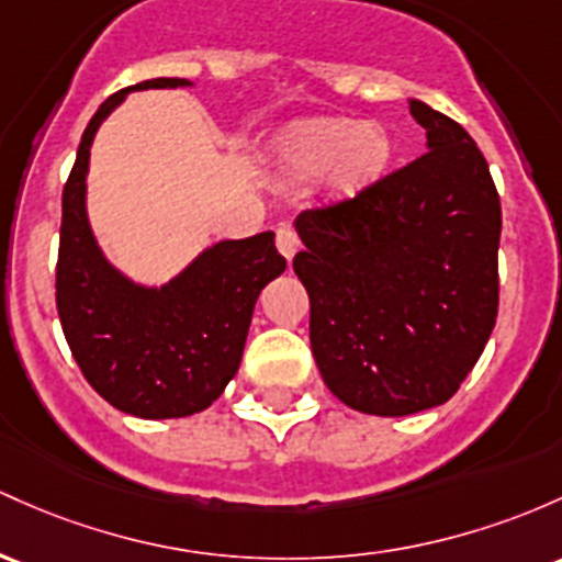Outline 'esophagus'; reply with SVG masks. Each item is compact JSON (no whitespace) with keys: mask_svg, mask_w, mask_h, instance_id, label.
<instances>
[{"mask_svg":"<svg viewBox=\"0 0 562 562\" xmlns=\"http://www.w3.org/2000/svg\"><path fill=\"white\" fill-rule=\"evenodd\" d=\"M277 248H280L282 256H285L288 261H291V258L295 256V250L301 248L299 234H295L291 226H280V229H277Z\"/></svg>","mask_w":562,"mask_h":562,"instance_id":"esophagus-1","label":"esophagus"}]
</instances>
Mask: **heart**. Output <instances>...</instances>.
<instances>
[{"label": "heart", "instance_id": "heart-1", "mask_svg": "<svg viewBox=\"0 0 562 562\" xmlns=\"http://www.w3.org/2000/svg\"><path fill=\"white\" fill-rule=\"evenodd\" d=\"M390 154V135L379 125L333 120L295 133L285 144L282 162L295 176H319L338 168V181L344 187H357L379 176Z\"/></svg>", "mask_w": 562, "mask_h": 562}]
</instances>
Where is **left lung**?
Segmentation results:
<instances>
[{"mask_svg":"<svg viewBox=\"0 0 562 562\" xmlns=\"http://www.w3.org/2000/svg\"><path fill=\"white\" fill-rule=\"evenodd\" d=\"M427 151L373 187L295 218L319 375L349 408L411 416L448 403L498 310L502 205L470 133L418 98Z\"/></svg>","mask_w":562,"mask_h":562,"instance_id":"1","label":"left lung"}]
</instances>
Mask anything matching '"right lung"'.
Returning a JSON list of instances; mask_svg holds the SVG:
<instances>
[{
    "mask_svg": "<svg viewBox=\"0 0 562 562\" xmlns=\"http://www.w3.org/2000/svg\"><path fill=\"white\" fill-rule=\"evenodd\" d=\"M194 88L159 77L114 92L85 127L64 187L55 301L88 384L135 418H183L221 397L243 360L258 293L285 271L274 232L221 239L162 285L135 282L109 261L88 218L95 133L133 90Z\"/></svg>",
    "mask_w": 562,
    "mask_h": 562,
    "instance_id": "1",
    "label": "right lung"
}]
</instances>
